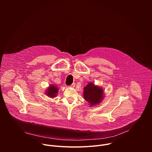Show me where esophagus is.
<instances>
[{
    "mask_svg": "<svg viewBox=\"0 0 152 152\" xmlns=\"http://www.w3.org/2000/svg\"><path fill=\"white\" fill-rule=\"evenodd\" d=\"M75 85H76V84L75 83H73L72 85H70V88H75Z\"/></svg>",
    "mask_w": 152,
    "mask_h": 152,
    "instance_id": "esophagus-1",
    "label": "esophagus"
}]
</instances>
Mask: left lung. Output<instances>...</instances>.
Wrapping results in <instances>:
<instances>
[{
	"instance_id": "1",
	"label": "left lung",
	"mask_w": 152,
	"mask_h": 152,
	"mask_svg": "<svg viewBox=\"0 0 152 152\" xmlns=\"http://www.w3.org/2000/svg\"><path fill=\"white\" fill-rule=\"evenodd\" d=\"M83 96L84 99L88 102L90 106H93L102 102L104 97V92L102 86L91 82L84 87Z\"/></svg>"
}]
</instances>
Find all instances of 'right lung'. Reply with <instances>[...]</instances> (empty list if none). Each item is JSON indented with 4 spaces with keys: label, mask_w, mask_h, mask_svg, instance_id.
<instances>
[{
    "label": "right lung",
    "mask_w": 152,
    "mask_h": 152,
    "mask_svg": "<svg viewBox=\"0 0 152 152\" xmlns=\"http://www.w3.org/2000/svg\"><path fill=\"white\" fill-rule=\"evenodd\" d=\"M58 90L59 88L56 85L54 84H51L47 88L45 91V94L49 97L53 99L56 97L57 94L58 93Z\"/></svg>",
    "instance_id": "obj_1"
}]
</instances>
